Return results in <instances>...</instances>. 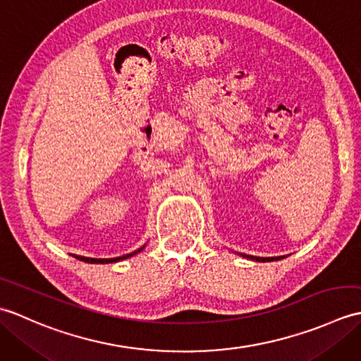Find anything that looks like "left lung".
I'll list each match as a JSON object with an SVG mask.
<instances>
[{
	"mask_svg": "<svg viewBox=\"0 0 361 361\" xmlns=\"http://www.w3.org/2000/svg\"><path fill=\"white\" fill-rule=\"evenodd\" d=\"M237 255H240L242 257H247L250 260H256V262H273V260H281L286 256H278V257H257V256H250V255H243V252H237Z\"/></svg>",
	"mask_w": 361,
	"mask_h": 361,
	"instance_id": "1",
	"label": "left lung"
}]
</instances>
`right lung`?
<instances>
[{"mask_svg":"<svg viewBox=\"0 0 361 361\" xmlns=\"http://www.w3.org/2000/svg\"><path fill=\"white\" fill-rule=\"evenodd\" d=\"M144 248H145V245H142V247L137 248L136 251L130 252V255L119 256V257H111V259H94V257H83V256H75V255H74V257L79 259V260H83V262H87V264H111V262H119V260H122V259L132 257V256L137 255V252H140V251H142Z\"/></svg>","mask_w":361,"mask_h":361,"instance_id":"right-lung-1","label":"right lung"}]
</instances>
